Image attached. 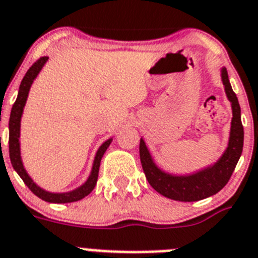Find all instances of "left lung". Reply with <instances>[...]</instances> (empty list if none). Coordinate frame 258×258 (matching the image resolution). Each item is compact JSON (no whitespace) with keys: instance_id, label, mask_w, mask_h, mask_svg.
Instances as JSON below:
<instances>
[{"instance_id":"obj_1","label":"left lung","mask_w":258,"mask_h":258,"mask_svg":"<svg viewBox=\"0 0 258 258\" xmlns=\"http://www.w3.org/2000/svg\"><path fill=\"white\" fill-rule=\"evenodd\" d=\"M222 81L226 89L227 97L232 105V122L228 147L213 166L189 176H173L157 168L151 157L146 143L140 139L139 152L143 170L146 173L149 185L161 196L181 202H196L220 191L232 176L236 164L243 152L244 128L241 124V110L239 101L231 88L226 68H222Z\"/></svg>"}]
</instances>
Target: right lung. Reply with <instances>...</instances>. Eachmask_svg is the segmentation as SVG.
I'll return each instance as SVG.
<instances>
[{
    "label": "right lung",
    "mask_w": 258,
    "mask_h": 258,
    "mask_svg": "<svg viewBox=\"0 0 258 258\" xmlns=\"http://www.w3.org/2000/svg\"><path fill=\"white\" fill-rule=\"evenodd\" d=\"M47 59H48V57L44 56V57H40L39 60H36V61L30 67V69L27 71L25 77H23L22 82H21V85H19L18 97H17V101H15L14 105H13L12 112H10V119H9V156H10V161H12V165L15 169V172L18 173L19 177L23 179V182L27 185V187H29L36 197H39L40 199H43V201L49 203H71L85 198V197L88 196V194H90L92 190L94 189V186H96L97 183V179H98L101 159H102V156L105 155L106 149L110 146V143H111L112 139L106 140L102 146L99 147V149L97 151L96 159H94V162H93L92 173H90L88 181H86L82 186L77 187V189L68 192H49L43 190L42 187H39V186L32 181L31 177L27 174L26 169L23 168L22 159H21V148H19L21 118H22L23 107H25L26 105V99H27V96H29L31 84L34 82V80H35V77L38 76V73L42 71L43 66L45 64Z\"/></svg>",
    "instance_id": "right-lung-1"
}]
</instances>
